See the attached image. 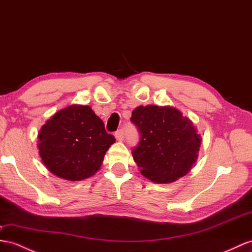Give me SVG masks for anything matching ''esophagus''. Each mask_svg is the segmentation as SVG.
<instances>
[{"mask_svg": "<svg viewBox=\"0 0 252 252\" xmlns=\"http://www.w3.org/2000/svg\"><path fill=\"white\" fill-rule=\"evenodd\" d=\"M115 137H116V139L117 140H119V141H122L125 139V132H124V130H118L117 132L115 133Z\"/></svg>", "mask_w": 252, "mask_h": 252, "instance_id": "34e87169", "label": "esophagus"}]
</instances>
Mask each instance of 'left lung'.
Listing matches in <instances>:
<instances>
[{"instance_id": "obj_1", "label": "left lung", "mask_w": 252, "mask_h": 252, "mask_svg": "<svg viewBox=\"0 0 252 252\" xmlns=\"http://www.w3.org/2000/svg\"><path fill=\"white\" fill-rule=\"evenodd\" d=\"M132 124L139 132L132 149L141 175L156 183H170L188 173L196 162L200 137L192 122L169 106H138Z\"/></svg>"}]
</instances>
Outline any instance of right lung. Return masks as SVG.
Here are the masks:
<instances>
[{
  "label": "right lung",
  "mask_w": 252,
  "mask_h": 252,
  "mask_svg": "<svg viewBox=\"0 0 252 252\" xmlns=\"http://www.w3.org/2000/svg\"><path fill=\"white\" fill-rule=\"evenodd\" d=\"M38 138L43 164L69 181H81L98 171L116 140L87 105H71L57 112L41 127Z\"/></svg>",
  "instance_id": "right-lung-1"
}]
</instances>
